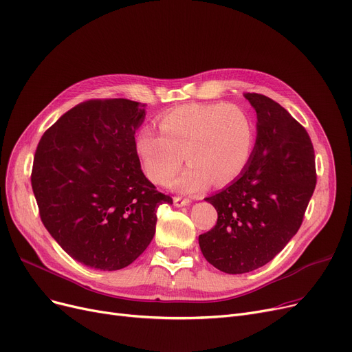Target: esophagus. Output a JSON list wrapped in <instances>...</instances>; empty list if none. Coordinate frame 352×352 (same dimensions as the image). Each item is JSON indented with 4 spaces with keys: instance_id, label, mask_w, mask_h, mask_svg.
<instances>
[{
    "instance_id": "esophagus-1",
    "label": "esophagus",
    "mask_w": 352,
    "mask_h": 352,
    "mask_svg": "<svg viewBox=\"0 0 352 352\" xmlns=\"http://www.w3.org/2000/svg\"><path fill=\"white\" fill-rule=\"evenodd\" d=\"M190 200L188 198H181V197H174V206L175 207H187L190 206Z\"/></svg>"
}]
</instances>
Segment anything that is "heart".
Instances as JSON below:
<instances>
[{"label": "heart", "instance_id": "1", "mask_svg": "<svg viewBox=\"0 0 352 352\" xmlns=\"http://www.w3.org/2000/svg\"><path fill=\"white\" fill-rule=\"evenodd\" d=\"M160 129L142 128L136 133L135 152L146 177L161 186L187 158L190 164L170 184L178 192L203 191L212 181L228 184L253 154V120L237 104H182L161 115Z\"/></svg>", "mask_w": 352, "mask_h": 352}]
</instances>
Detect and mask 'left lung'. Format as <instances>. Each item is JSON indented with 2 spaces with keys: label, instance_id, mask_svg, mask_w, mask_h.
I'll list each match as a JSON object with an SVG mask.
<instances>
[{
  "label": "left lung",
  "instance_id": "left-lung-1",
  "mask_svg": "<svg viewBox=\"0 0 352 352\" xmlns=\"http://www.w3.org/2000/svg\"><path fill=\"white\" fill-rule=\"evenodd\" d=\"M256 111V144L244 171L206 201L217 224L198 237L207 262L224 273L265 266L289 243L316 186L315 152L305 131L279 103L244 94Z\"/></svg>",
  "mask_w": 352,
  "mask_h": 352
}]
</instances>
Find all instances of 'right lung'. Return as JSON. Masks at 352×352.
I'll return each mask as SVG.
<instances>
[{
  "mask_svg": "<svg viewBox=\"0 0 352 352\" xmlns=\"http://www.w3.org/2000/svg\"><path fill=\"white\" fill-rule=\"evenodd\" d=\"M145 113L128 99L89 100L60 116L36 149L32 187L41 221L87 267L129 266L155 234L157 208L173 204L135 152Z\"/></svg>",
  "mask_w": 352,
  "mask_h": 352,
  "instance_id": "right-lung-1",
  "label": "right lung"
}]
</instances>
